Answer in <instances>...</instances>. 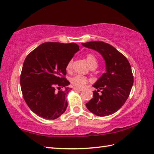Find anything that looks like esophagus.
Segmentation results:
<instances>
[{
	"mask_svg": "<svg viewBox=\"0 0 154 154\" xmlns=\"http://www.w3.org/2000/svg\"><path fill=\"white\" fill-rule=\"evenodd\" d=\"M73 89H74L75 91H81L83 90L82 88H76V87H74Z\"/></svg>",
	"mask_w": 154,
	"mask_h": 154,
	"instance_id": "1",
	"label": "esophagus"
}]
</instances>
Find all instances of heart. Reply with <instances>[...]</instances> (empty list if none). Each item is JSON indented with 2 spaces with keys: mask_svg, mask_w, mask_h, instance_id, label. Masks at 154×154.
<instances>
[{
  "mask_svg": "<svg viewBox=\"0 0 154 154\" xmlns=\"http://www.w3.org/2000/svg\"><path fill=\"white\" fill-rule=\"evenodd\" d=\"M86 60L88 64V65L90 66V68L91 67H95L97 66V61L96 58L92 54H87L86 55ZM72 63L73 60H70L68 61V63L66 64V70H70L72 69ZM88 82V78L80 76V75H76L74 77H72L70 79V82L73 86L78 87V88H82L83 87L85 84H87Z\"/></svg>",
  "mask_w": 154,
  "mask_h": 154,
  "instance_id": "heart-1",
  "label": "heart"
}]
</instances>
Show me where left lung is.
<instances>
[{
  "mask_svg": "<svg viewBox=\"0 0 154 154\" xmlns=\"http://www.w3.org/2000/svg\"><path fill=\"white\" fill-rule=\"evenodd\" d=\"M84 47L94 49L103 57L106 72L93 86V98L86 103L92 113L105 117L117 112L127 100L134 82L131 64L127 59L114 47L103 42L82 43ZM101 90L102 94L98 92Z\"/></svg>",
  "mask_w": 154,
  "mask_h": 154,
  "instance_id": "1",
  "label": "left lung"
}]
</instances>
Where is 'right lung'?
<instances>
[{"label":"right lung","mask_w":154,"mask_h":154,"mask_svg":"<svg viewBox=\"0 0 154 154\" xmlns=\"http://www.w3.org/2000/svg\"><path fill=\"white\" fill-rule=\"evenodd\" d=\"M79 50L74 43L47 42L26 57L20 75L21 90L26 103L37 116L53 120L65 112L71 90L64 77L66 64Z\"/></svg>","instance_id":"add662e5"}]
</instances>
